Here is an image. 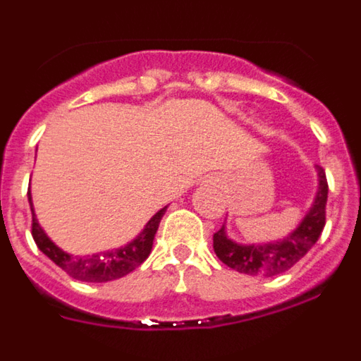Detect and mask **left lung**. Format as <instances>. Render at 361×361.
Segmentation results:
<instances>
[{"instance_id":"obj_1","label":"left lung","mask_w":361,"mask_h":361,"mask_svg":"<svg viewBox=\"0 0 361 361\" xmlns=\"http://www.w3.org/2000/svg\"><path fill=\"white\" fill-rule=\"evenodd\" d=\"M318 193L298 228L280 242L271 244L242 245L229 240L224 226L213 235V250L228 267L251 276H275L291 269L300 258L317 244L325 226V204H327V178L324 168H318Z\"/></svg>"}]
</instances>
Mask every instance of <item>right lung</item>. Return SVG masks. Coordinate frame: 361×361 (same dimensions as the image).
Listing matches in <instances>:
<instances>
[{
    "instance_id": "right-lung-1",
    "label": "right lung",
    "mask_w": 361,
    "mask_h": 361,
    "mask_svg": "<svg viewBox=\"0 0 361 361\" xmlns=\"http://www.w3.org/2000/svg\"><path fill=\"white\" fill-rule=\"evenodd\" d=\"M28 202H30L32 212V237H34L36 245L56 266L61 267L66 275L75 280H81V282H110V280L121 279V276L128 275L133 269H137L152 253L153 238H155V233H157L161 219L166 212V208H162L161 212L155 213L146 224V228L142 229L141 235L124 247L106 251V253H95L92 257L90 255L88 257H73V255L59 250L47 237V233L41 229L39 222L34 215V208H32L30 191H28Z\"/></svg>"
}]
</instances>
